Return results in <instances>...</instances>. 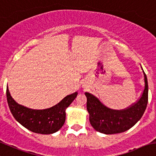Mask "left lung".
I'll return each mask as SVG.
<instances>
[{
    "label": "left lung",
    "instance_id": "8db88e82",
    "mask_svg": "<svg viewBox=\"0 0 156 156\" xmlns=\"http://www.w3.org/2000/svg\"><path fill=\"white\" fill-rule=\"evenodd\" d=\"M143 75L145 84L141 97L136 102L123 110H112L98 98L86 92L89 120L95 130L104 134L120 133L130 129L141 119L148 104L147 78L144 72Z\"/></svg>",
    "mask_w": 156,
    "mask_h": 156
}]
</instances>
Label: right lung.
Instances as JSON below:
<instances>
[{"label": "right lung", "mask_w": 156, "mask_h": 156, "mask_svg": "<svg viewBox=\"0 0 156 156\" xmlns=\"http://www.w3.org/2000/svg\"><path fill=\"white\" fill-rule=\"evenodd\" d=\"M78 93L68 95L58 104L46 110H32L18 104L7 87V99L13 117L22 126L36 133L51 134L57 132L66 121V109L75 99Z\"/></svg>", "instance_id": "1"}]
</instances>
